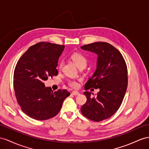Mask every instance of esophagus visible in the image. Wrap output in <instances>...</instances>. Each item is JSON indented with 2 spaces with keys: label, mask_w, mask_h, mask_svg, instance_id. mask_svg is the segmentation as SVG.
Here are the masks:
<instances>
[{
  "label": "esophagus",
  "mask_w": 149,
  "mask_h": 149,
  "mask_svg": "<svg viewBox=\"0 0 149 149\" xmlns=\"http://www.w3.org/2000/svg\"><path fill=\"white\" fill-rule=\"evenodd\" d=\"M72 94L74 95V96H77V95L79 94V91H72Z\"/></svg>",
  "instance_id": "esophagus-1"
}]
</instances>
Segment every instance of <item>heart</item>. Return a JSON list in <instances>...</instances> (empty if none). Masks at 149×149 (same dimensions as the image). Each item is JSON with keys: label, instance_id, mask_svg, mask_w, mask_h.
Masks as SVG:
<instances>
[{"label": "heart", "instance_id": "b5f03b06", "mask_svg": "<svg viewBox=\"0 0 149 149\" xmlns=\"http://www.w3.org/2000/svg\"><path fill=\"white\" fill-rule=\"evenodd\" d=\"M71 59L73 60V62L79 68H84L87 64V60L86 57L82 53H74L70 56ZM63 62L61 60L58 64L59 68L62 67ZM68 84L72 87H77L78 86V83L75 81H69L68 82Z\"/></svg>", "mask_w": 149, "mask_h": 149}]
</instances>
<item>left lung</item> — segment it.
Returning <instances> with one entry per match:
<instances>
[{
    "label": "left lung",
    "mask_w": 149,
    "mask_h": 149,
    "mask_svg": "<svg viewBox=\"0 0 149 149\" xmlns=\"http://www.w3.org/2000/svg\"><path fill=\"white\" fill-rule=\"evenodd\" d=\"M81 48L98 56L96 70L86 84L85 90L100 89L96 97H91L88 91L84 93L87 101L81 112L91 120L101 121L113 116L123 100L128 86L127 64L121 53L106 42L85 45Z\"/></svg>",
    "instance_id": "left-lung-1"
}]
</instances>
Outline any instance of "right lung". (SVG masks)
Listing matches in <instances>:
<instances>
[{"label": "right lung", "instance_id": "1", "mask_svg": "<svg viewBox=\"0 0 149 149\" xmlns=\"http://www.w3.org/2000/svg\"><path fill=\"white\" fill-rule=\"evenodd\" d=\"M64 45L40 42L30 47L21 56L14 72V89L22 111L37 120L55 116L65 99L66 89L52 91L44 81L58 75V60Z\"/></svg>", "mask_w": 149, "mask_h": 149}]
</instances>
